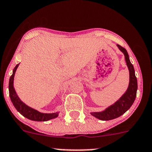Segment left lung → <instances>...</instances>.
I'll return each instance as SVG.
<instances>
[{
  "label": "left lung",
  "instance_id": "left-lung-1",
  "mask_svg": "<svg viewBox=\"0 0 152 152\" xmlns=\"http://www.w3.org/2000/svg\"><path fill=\"white\" fill-rule=\"evenodd\" d=\"M118 49L124 54L125 59L130 74L129 86L126 92L118 101L101 112H92L91 115L102 121H109L116 118L126 113L135 101L137 90V81L133 65L130 62L128 52L124 48L117 45Z\"/></svg>",
  "mask_w": 152,
  "mask_h": 152
}]
</instances>
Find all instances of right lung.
<instances>
[{
    "label": "right lung",
    "instance_id": "1",
    "mask_svg": "<svg viewBox=\"0 0 152 152\" xmlns=\"http://www.w3.org/2000/svg\"><path fill=\"white\" fill-rule=\"evenodd\" d=\"M19 64H17L16 66L13 69L12 74L10 76L9 80V95L10 97L11 101L14 105V107L22 116H24L28 119L35 121H46L50 120V119L55 118L58 116V113H53V114H44L38 111L36 109H32L27 106L26 104L21 101L17 96L16 92H15L14 86H13V81H14V76L16 72V70L18 67Z\"/></svg>",
    "mask_w": 152,
    "mask_h": 152
}]
</instances>
